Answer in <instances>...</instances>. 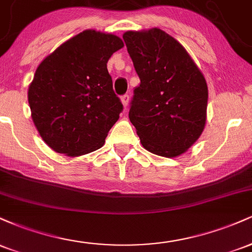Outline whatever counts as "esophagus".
<instances>
[{
	"label": "esophagus",
	"mask_w": 252,
	"mask_h": 252,
	"mask_svg": "<svg viewBox=\"0 0 252 252\" xmlns=\"http://www.w3.org/2000/svg\"><path fill=\"white\" fill-rule=\"evenodd\" d=\"M121 102H122L124 108H126V106H128V104H129V96H128V94H123V96L121 97Z\"/></svg>",
	"instance_id": "1"
}]
</instances>
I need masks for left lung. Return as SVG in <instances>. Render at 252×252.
<instances>
[{"instance_id": "1", "label": "left lung", "mask_w": 252, "mask_h": 252, "mask_svg": "<svg viewBox=\"0 0 252 252\" xmlns=\"http://www.w3.org/2000/svg\"><path fill=\"white\" fill-rule=\"evenodd\" d=\"M123 40L141 80L130 103V122L148 152L181 155L205 128L206 80L184 46L166 32L129 31Z\"/></svg>"}]
</instances>
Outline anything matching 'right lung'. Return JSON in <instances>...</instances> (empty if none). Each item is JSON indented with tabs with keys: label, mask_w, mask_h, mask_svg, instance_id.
Here are the masks:
<instances>
[{
	"label": "right lung",
	"mask_w": 252,
	"mask_h": 252,
	"mask_svg": "<svg viewBox=\"0 0 252 252\" xmlns=\"http://www.w3.org/2000/svg\"><path fill=\"white\" fill-rule=\"evenodd\" d=\"M123 46L114 34L88 30L37 66L28 103L37 131L54 152L79 156L103 147L123 110L106 63Z\"/></svg>",
	"instance_id": "add662e5"
}]
</instances>
